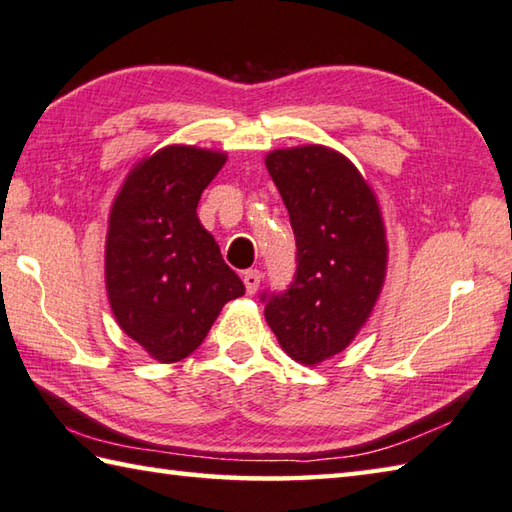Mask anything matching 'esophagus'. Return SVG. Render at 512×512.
<instances>
[{
    "label": "esophagus",
    "instance_id": "obj_1",
    "mask_svg": "<svg viewBox=\"0 0 512 512\" xmlns=\"http://www.w3.org/2000/svg\"><path fill=\"white\" fill-rule=\"evenodd\" d=\"M260 278H263V274H260L258 269H249V272L243 274L247 294H256V289H258V285H260Z\"/></svg>",
    "mask_w": 512,
    "mask_h": 512
}]
</instances>
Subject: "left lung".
Listing matches in <instances>:
<instances>
[{"instance_id": "1", "label": "left lung", "mask_w": 512, "mask_h": 512, "mask_svg": "<svg viewBox=\"0 0 512 512\" xmlns=\"http://www.w3.org/2000/svg\"><path fill=\"white\" fill-rule=\"evenodd\" d=\"M265 167L289 211L296 276L265 294V318L303 365L343 352L368 321L388 269V240L372 187L343 153L323 144L276 149Z\"/></svg>"}]
</instances>
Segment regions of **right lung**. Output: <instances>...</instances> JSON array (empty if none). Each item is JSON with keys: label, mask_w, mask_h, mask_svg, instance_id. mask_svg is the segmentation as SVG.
<instances>
[{"label": "right lung", "mask_w": 512, "mask_h": 512, "mask_svg": "<svg viewBox=\"0 0 512 512\" xmlns=\"http://www.w3.org/2000/svg\"><path fill=\"white\" fill-rule=\"evenodd\" d=\"M227 153L169 144L129 171L109 214L106 296L122 332L160 363L205 341L245 285L223 260L196 207Z\"/></svg>", "instance_id": "right-lung-1"}]
</instances>
